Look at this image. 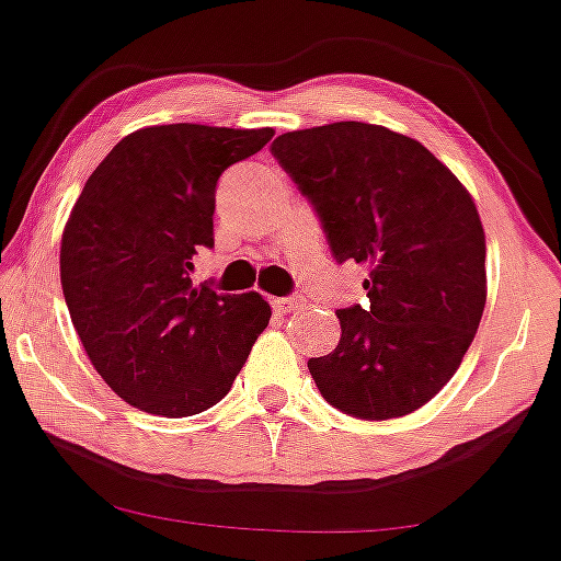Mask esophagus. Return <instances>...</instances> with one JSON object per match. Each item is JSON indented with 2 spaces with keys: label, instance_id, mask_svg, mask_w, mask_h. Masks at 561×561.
<instances>
[{
  "label": "esophagus",
  "instance_id": "esophagus-1",
  "mask_svg": "<svg viewBox=\"0 0 561 561\" xmlns=\"http://www.w3.org/2000/svg\"><path fill=\"white\" fill-rule=\"evenodd\" d=\"M302 306H306L302 298H272V308L279 310V313H298Z\"/></svg>",
  "mask_w": 561,
  "mask_h": 561
}]
</instances>
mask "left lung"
Masks as SVG:
<instances>
[{"mask_svg":"<svg viewBox=\"0 0 561 561\" xmlns=\"http://www.w3.org/2000/svg\"><path fill=\"white\" fill-rule=\"evenodd\" d=\"M272 153L313 201L336 261L368 268L370 306L336 310L340 345L310 357L323 400L389 421L442 391L485 308L473 195L415 138L368 123L293 130Z\"/></svg>","mask_w":561,"mask_h":561,"instance_id":"left-lung-1","label":"left lung"}]
</instances>
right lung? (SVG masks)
<instances>
[{"label":"right lung","mask_w":561,"mask_h":561,"mask_svg":"<svg viewBox=\"0 0 561 561\" xmlns=\"http://www.w3.org/2000/svg\"><path fill=\"white\" fill-rule=\"evenodd\" d=\"M274 127L151 125L125 135L85 180L62 232L59 274L93 368L127 404L185 417L211 408L268 327L259 293L193 285L214 245V191Z\"/></svg>","instance_id":"obj_1"}]
</instances>
